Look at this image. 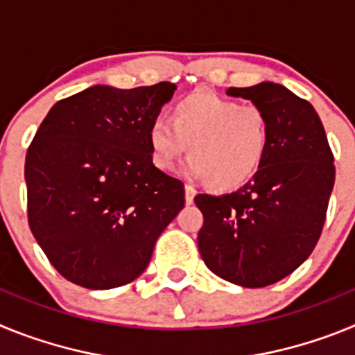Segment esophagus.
I'll use <instances>...</instances> for the list:
<instances>
[{"instance_id": "obj_1", "label": "esophagus", "mask_w": 355, "mask_h": 355, "mask_svg": "<svg viewBox=\"0 0 355 355\" xmlns=\"http://www.w3.org/2000/svg\"><path fill=\"white\" fill-rule=\"evenodd\" d=\"M196 193V188L192 184H184V200H187V205H192Z\"/></svg>"}]
</instances>
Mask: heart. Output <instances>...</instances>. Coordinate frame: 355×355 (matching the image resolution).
<instances>
[{
    "label": "heart",
    "mask_w": 355,
    "mask_h": 355,
    "mask_svg": "<svg viewBox=\"0 0 355 355\" xmlns=\"http://www.w3.org/2000/svg\"><path fill=\"white\" fill-rule=\"evenodd\" d=\"M150 162L172 171L188 149V174L205 178L218 192H231L254 180L270 147V122L254 103L199 90L171 108L168 124L155 121L147 130Z\"/></svg>",
    "instance_id": "b5f03b06"
}]
</instances>
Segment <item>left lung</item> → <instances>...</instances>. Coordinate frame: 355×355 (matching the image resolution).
<instances>
[{
    "instance_id": "1",
    "label": "left lung",
    "mask_w": 355,
    "mask_h": 355,
    "mask_svg": "<svg viewBox=\"0 0 355 355\" xmlns=\"http://www.w3.org/2000/svg\"><path fill=\"white\" fill-rule=\"evenodd\" d=\"M227 94L265 110L270 147L240 190L196 197L205 216L197 245L213 274L263 288L297 270L315 249L334 187V156L315 108L283 85L263 81Z\"/></svg>"
}]
</instances>
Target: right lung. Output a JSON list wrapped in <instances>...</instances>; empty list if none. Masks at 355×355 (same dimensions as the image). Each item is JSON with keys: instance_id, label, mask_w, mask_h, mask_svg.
Instances as JSON below:
<instances>
[{"instance_id": "1", "label": "right lung", "mask_w": 355, "mask_h": 355, "mask_svg": "<svg viewBox=\"0 0 355 355\" xmlns=\"http://www.w3.org/2000/svg\"><path fill=\"white\" fill-rule=\"evenodd\" d=\"M174 83L94 85L56 103L24 165L28 224L51 265L89 290L128 284L147 268L184 184L150 162L147 130Z\"/></svg>"}]
</instances>
